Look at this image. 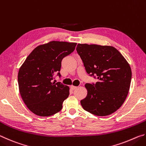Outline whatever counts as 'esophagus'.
Here are the masks:
<instances>
[{
  "mask_svg": "<svg viewBox=\"0 0 146 146\" xmlns=\"http://www.w3.org/2000/svg\"><path fill=\"white\" fill-rule=\"evenodd\" d=\"M71 90H75V89L77 88V87H76V86H71Z\"/></svg>",
  "mask_w": 146,
  "mask_h": 146,
  "instance_id": "34e87169",
  "label": "esophagus"
}]
</instances>
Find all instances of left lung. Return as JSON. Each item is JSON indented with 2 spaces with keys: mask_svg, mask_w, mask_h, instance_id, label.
Instances as JSON below:
<instances>
[{
  "mask_svg": "<svg viewBox=\"0 0 146 146\" xmlns=\"http://www.w3.org/2000/svg\"><path fill=\"white\" fill-rule=\"evenodd\" d=\"M76 51L86 72L97 75L96 84H86L88 94L80 101L84 110L97 116H107L118 110L129 92L131 69L123 55L110 46L78 44Z\"/></svg>",
  "mask_w": 146,
  "mask_h": 146,
  "instance_id": "8db88e82",
  "label": "left lung"
}]
</instances>
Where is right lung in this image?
<instances>
[{"label": "right lung", "instance_id": "right-lung-1", "mask_svg": "<svg viewBox=\"0 0 146 146\" xmlns=\"http://www.w3.org/2000/svg\"><path fill=\"white\" fill-rule=\"evenodd\" d=\"M76 43L50 41L35 48L18 73L19 92L32 113L48 117L60 111L70 95L69 86L52 82L54 74L61 68L64 57L75 50Z\"/></svg>", "mask_w": 146, "mask_h": 146}]
</instances>
